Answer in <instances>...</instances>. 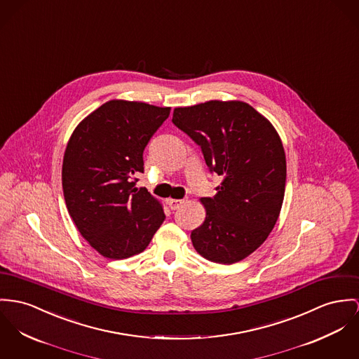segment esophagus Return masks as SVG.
<instances>
[{"mask_svg":"<svg viewBox=\"0 0 359 359\" xmlns=\"http://www.w3.org/2000/svg\"><path fill=\"white\" fill-rule=\"evenodd\" d=\"M184 203H186L184 199H168V205L172 210H176V209L182 208Z\"/></svg>","mask_w":359,"mask_h":359,"instance_id":"34e87169","label":"esophagus"}]
</instances>
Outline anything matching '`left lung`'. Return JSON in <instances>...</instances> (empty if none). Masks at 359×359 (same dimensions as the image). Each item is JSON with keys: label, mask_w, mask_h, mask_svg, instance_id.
<instances>
[{"label": "left lung", "mask_w": 359, "mask_h": 359, "mask_svg": "<svg viewBox=\"0 0 359 359\" xmlns=\"http://www.w3.org/2000/svg\"><path fill=\"white\" fill-rule=\"evenodd\" d=\"M173 124L201 146L222 176L206 217L191 232L194 248L217 264H235L259 248L276 224L285 191V153L272 123L242 101L175 108Z\"/></svg>", "instance_id": "8db88e82"}]
</instances>
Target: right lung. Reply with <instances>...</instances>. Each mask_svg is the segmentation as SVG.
<instances>
[{"instance_id": "add662e5", "label": "right lung", "mask_w": 359, "mask_h": 359, "mask_svg": "<svg viewBox=\"0 0 359 359\" xmlns=\"http://www.w3.org/2000/svg\"><path fill=\"white\" fill-rule=\"evenodd\" d=\"M170 108L111 100L91 111L68 140L62 191L71 219L101 255L124 259L142 252L165 220L163 205L134 176L143 150Z\"/></svg>"}]
</instances>
